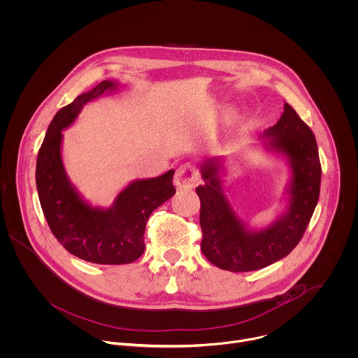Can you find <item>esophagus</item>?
Returning a JSON list of instances; mask_svg holds the SVG:
<instances>
[{
	"label": "esophagus",
	"mask_w": 358,
	"mask_h": 358,
	"mask_svg": "<svg viewBox=\"0 0 358 358\" xmlns=\"http://www.w3.org/2000/svg\"><path fill=\"white\" fill-rule=\"evenodd\" d=\"M198 184V171L189 163L180 166L174 176V185L177 189H192Z\"/></svg>",
	"instance_id": "obj_1"
}]
</instances>
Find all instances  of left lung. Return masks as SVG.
<instances>
[{"label": "left lung", "instance_id": "left-lung-1", "mask_svg": "<svg viewBox=\"0 0 358 358\" xmlns=\"http://www.w3.org/2000/svg\"><path fill=\"white\" fill-rule=\"evenodd\" d=\"M266 150L285 156L290 167L285 210L266 227L255 230L233 210L223 191V157L201 166L205 181L196 188L201 199L202 254L215 266L230 272L258 271L289 255L300 243L320 198L321 162L315 135L285 103L280 120L261 135Z\"/></svg>", "mask_w": 358, "mask_h": 358}]
</instances>
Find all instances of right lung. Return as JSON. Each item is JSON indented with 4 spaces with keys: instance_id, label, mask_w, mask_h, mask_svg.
<instances>
[{
    "instance_id": "right-lung-1",
    "label": "right lung",
    "mask_w": 358,
    "mask_h": 358,
    "mask_svg": "<svg viewBox=\"0 0 358 358\" xmlns=\"http://www.w3.org/2000/svg\"><path fill=\"white\" fill-rule=\"evenodd\" d=\"M118 86V82L103 80L62 107L48 125L36 163L37 194L51 233L72 255L100 265L136 261L145 251L149 216L176 194L174 170L155 178L134 180L110 208L92 206L69 181L61 156L62 131L85 104Z\"/></svg>"
}]
</instances>
